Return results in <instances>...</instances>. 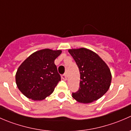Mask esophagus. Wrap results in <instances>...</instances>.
Here are the masks:
<instances>
[{
	"mask_svg": "<svg viewBox=\"0 0 131 131\" xmlns=\"http://www.w3.org/2000/svg\"><path fill=\"white\" fill-rule=\"evenodd\" d=\"M61 78L63 79L64 80H67V76L66 74H63V75H61Z\"/></svg>",
	"mask_w": 131,
	"mask_h": 131,
	"instance_id": "esophagus-1",
	"label": "esophagus"
}]
</instances>
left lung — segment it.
Instances as JSON below:
<instances>
[{"label":"left lung","mask_w":131,"mask_h":131,"mask_svg":"<svg viewBox=\"0 0 131 131\" xmlns=\"http://www.w3.org/2000/svg\"><path fill=\"white\" fill-rule=\"evenodd\" d=\"M80 74V88L72 97L82 103H89L102 97L108 91L112 74L105 62L93 51L85 48L69 49Z\"/></svg>","instance_id":"1"}]
</instances>
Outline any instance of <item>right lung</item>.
<instances>
[{
  "label": "right lung",
  "instance_id": "right-lung-1",
  "mask_svg": "<svg viewBox=\"0 0 131 131\" xmlns=\"http://www.w3.org/2000/svg\"><path fill=\"white\" fill-rule=\"evenodd\" d=\"M61 53V50H40L31 54L19 66L16 73V82L26 97L38 101L53 92L61 80L54 64Z\"/></svg>",
  "mask_w": 131,
  "mask_h": 131
}]
</instances>
